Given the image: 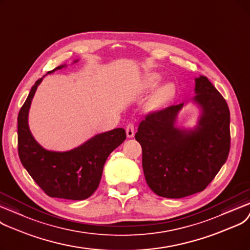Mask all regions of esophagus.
I'll return each instance as SVG.
<instances>
[{
  "label": "esophagus",
  "instance_id": "34e87169",
  "mask_svg": "<svg viewBox=\"0 0 250 250\" xmlns=\"http://www.w3.org/2000/svg\"><path fill=\"white\" fill-rule=\"evenodd\" d=\"M134 124L133 123H129L127 126H126V134H127V137L128 138H131L134 136Z\"/></svg>",
  "mask_w": 250,
  "mask_h": 250
}]
</instances>
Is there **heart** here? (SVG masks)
Instances as JSON below:
<instances>
[{
    "mask_svg": "<svg viewBox=\"0 0 250 250\" xmlns=\"http://www.w3.org/2000/svg\"><path fill=\"white\" fill-rule=\"evenodd\" d=\"M162 76L159 73L152 72L146 74L144 80V88L146 90L151 89L159 84ZM176 87L173 82L167 81L158 86L150 94L146 103V109L148 111H160L164 109L175 97Z\"/></svg>",
    "mask_w": 250,
    "mask_h": 250,
    "instance_id": "b5f03b06",
    "label": "heart"
}]
</instances>
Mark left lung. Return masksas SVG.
<instances>
[{"label":"left lung","mask_w":250,"mask_h":250,"mask_svg":"<svg viewBox=\"0 0 250 250\" xmlns=\"http://www.w3.org/2000/svg\"><path fill=\"white\" fill-rule=\"evenodd\" d=\"M194 91L200 115L193 129L176 126L182 103L148 114L135 134L146 183L159 196L182 198L203 191L227 161L228 104L206 76L195 78Z\"/></svg>","instance_id":"obj_1"}]
</instances>
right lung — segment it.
<instances>
[{"mask_svg": "<svg viewBox=\"0 0 250 250\" xmlns=\"http://www.w3.org/2000/svg\"><path fill=\"white\" fill-rule=\"evenodd\" d=\"M78 60L74 61V63ZM61 65L47 73L62 69ZM31 87L18 115V153L23 167L32 179L51 197L71 200L88 198L99 187L104 165L110 153L126 139L123 128L94 135L84 144L68 151L43 148L32 136L28 126L31 101L41 84Z\"/></svg>", "mask_w": 250, "mask_h": 250, "instance_id": "obj_1", "label": "right lung"}]
</instances>
